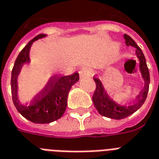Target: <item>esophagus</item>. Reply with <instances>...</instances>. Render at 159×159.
<instances>
[{"label":"esophagus","instance_id":"obj_1","mask_svg":"<svg viewBox=\"0 0 159 159\" xmlns=\"http://www.w3.org/2000/svg\"><path fill=\"white\" fill-rule=\"evenodd\" d=\"M80 74V77H84L86 76H91L92 74V70L90 69V68H87V67H84V68H82V69L80 70L79 72Z\"/></svg>","mask_w":159,"mask_h":159}]
</instances>
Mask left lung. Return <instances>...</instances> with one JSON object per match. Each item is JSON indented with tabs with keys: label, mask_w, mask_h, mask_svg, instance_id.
I'll use <instances>...</instances> for the list:
<instances>
[{
	"label": "left lung",
	"mask_w": 159,
	"mask_h": 159,
	"mask_svg": "<svg viewBox=\"0 0 159 159\" xmlns=\"http://www.w3.org/2000/svg\"><path fill=\"white\" fill-rule=\"evenodd\" d=\"M124 38L125 39V43L127 46H133L136 48L135 54L139 60V69H140L141 75L144 81V87L141 91L139 95L137 97V100L132 104L124 105L120 104L111 99L110 96L105 90L101 80L98 78L93 77L97 87L95 90L94 95L92 97V102L95 107L99 112L100 115L115 120H121L126 118L138 111L145 102L148 95L149 82H150V77L148 72V66L146 63V59L141 48L139 47L134 39L127 34H124Z\"/></svg>",
	"instance_id": "1"
}]
</instances>
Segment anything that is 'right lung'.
Wrapping results in <instances>:
<instances>
[{
    "instance_id": "obj_1",
    "label": "right lung",
    "mask_w": 159,
    "mask_h": 159,
    "mask_svg": "<svg viewBox=\"0 0 159 159\" xmlns=\"http://www.w3.org/2000/svg\"><path fill=\"white\" fill-rule=\"evenodd\" d=\"M46 37L41 34L34 38L21 50L16 58L11 72V93L13 103L22 116L31 122L47 124L60 119L67 105V96L72 85L79 80V73L69 76H58L50 78L42 91L30 103L22 104L18 98L17 77L25 63H30V50L32 43L39 39Z\"/></svg>"
}]
</instances>
